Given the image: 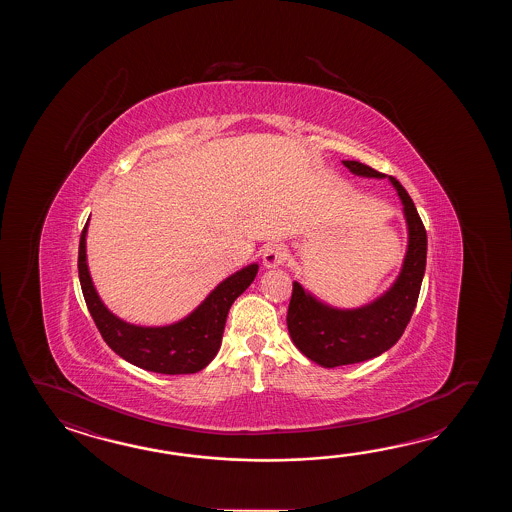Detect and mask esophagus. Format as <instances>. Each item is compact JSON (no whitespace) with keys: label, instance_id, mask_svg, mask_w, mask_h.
I'll list each match as a JSON object with an SVG mask.
<instances>
[{"label":"esophagus","instance_id":"1","mask_svg":"<svg viewBox=\"0 0 512 512\" xmlns=\"http://www.w3.org/2000/svg\"><path fill=\"white\" fill-rule=\"evenodd\" d=\"M261 260L267 269H276L283 265V261L287 260V249L283 247L282 243H271L263 249Z\"/></svg>","mask_w":512,"mask_h":512}]
</instances>
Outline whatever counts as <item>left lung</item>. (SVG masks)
Returning a JSON list of instances; mask_svg holds the SVG:
<instances>
[{
    "label": "left lung",
    "mask_w": 512,
    "mask_h": 512,
    "mask_svg": "<svg viewBox=\"0 0 512 512\" xmlns=\"http://www.w3.org/2000/svg\"><path fill=\"white\" fill-rule=\"evenodd\" d=\"M351 174L384 179V174L359 161H342ZM403 203L408 227V249L403 267L392 287L370 304L357 309H338L318 300L293 282L287 311V329L294 346L324 368L357 364L379 357L403 337L414 315L426 269V230L412 197L403 185L388 177Z\"/></svg>",
    "instance_id": "8db88e82"
}]
</instances>
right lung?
<instances>
[{"mask_svg":"<svg viewBox=\"0 0 512 512\" xmlns=\"http://www.w3.org/2000/svg\"><path fill=\"white\" fill-rule=\"evenodd\" d=\"M86 227L78 247V278L87 309L102 338L133 366L164 375L196 373L218 355L230 305L256 278L258 263L230 274L183 320L168 326H135L113 315L100 300L91 280L86 256Z\"/></svg>","mask_w":512,"mask_h":512,"instance_id":"1","label":"right lung"}]
</instances>
